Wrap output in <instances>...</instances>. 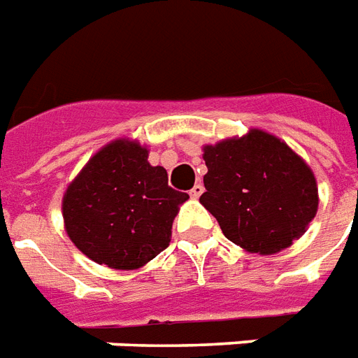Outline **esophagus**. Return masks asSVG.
I'll use <instances>...</instances> for the list:
<instances>
[{"instance_id":"esophagus-1","label":"esophagus","mask_w":358,"mask_h":358,"mask_svg":"<svg viewBox=\"0 0 358 358\" xmlns=\"http://www.w3.org/2000/svg\"><path fill=\"white\" fill-rule=\"evenodd\" d=\"M201 192H203V185H201V182H196L194 187H192V190H190V196H192V198H200Z\"/></svg>"}]
</instances>
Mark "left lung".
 I'll use <instances>...</instances> for the list:
<instances>
[{"instance_id": "1", "label": "left lung", "mask_w": 358, "mask_h": 358, "mask_svg": "<svg viewBox=\"0 0 358 358\" xmlns=\"http://www.w3.org/2000/svg\"><path fill=\"white\" fill-rule=\"evenodd\" d=\"M201 150L208 173L200 203L228 240L247 252L275 255L302 238L319 208L317 179L283 139L251 128Z\"/></svg>"}]
</instances>
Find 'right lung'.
Wrapping results in <instances>:
<instances>
[{
	"label": "right lung",
	"mask_w": 358,
	"mask_h": 358,
	"mask_svg": "<svg viewBox=\"0 0 358 358\" xmlns=\"http://www.w3.org/2000/svg\"><path fill=\"white\" fill-rule=\"evenodd\" d=\"M189 194L150 166L149 149L118 138L90 157L62 198L64 228L83 255L113 270H138L171 241V224Z\"/></svg>",
	"instance_id": "right-lung-1"
}]
</instances>
